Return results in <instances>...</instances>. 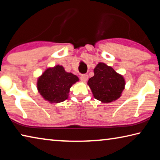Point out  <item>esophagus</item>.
Returning <instances> with one entry per match:
<instances>
[{"label":"esophagus","instance_id":"34e87169","mask_svg":"<svg viewBox=\"0 0 160 160\" xmlns=\"http://www.w3.org/2000/svg\"><path fill=\"white\" fill-rule=\"evenodd\" d=\"M88 80V75H82L80 77V80L83 82H86L87 80Z\"/></svg>","mask_w":160,"mask_h":160}]
</instances>
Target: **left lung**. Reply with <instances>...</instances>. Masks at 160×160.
Segmentation results:
<instances>
[{
    "instance_id": "1",
    "label": "left lung",
    "mask_w": 160,
    "mask_h": 160,
    "mask_svg": "<svg viewBox=\"0 0 160 160\" xmlns=\"http://www.w3.org/2000/svg\"><path fill=\"white\" fill-rule=\"evenodd\" d=\"M94 76L89 79L88 85L94 98L102 103H110L121 96L126 85L122 75L101 62L94 68Z\"/></svg>"
}]
</instances>
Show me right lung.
<instances>
[{
  "mask_svg": "<svg viewBox=\"0 0 160 160\" xmlns=\"http://www.w3.org/2000/svg\"><path fill=\"white\" fill-rule=\"evenodd\" d=\"M78 81L77 75L66 72L63 66L56 65L48 68L37 78V88L46 101L58 104L68 98L70 88Z\"/></svg>",
  "mask_w": 160,
  "mask_h": 160,
  "instance_id": "obj_1",
  "label": "right lung"
}]
</instances>
